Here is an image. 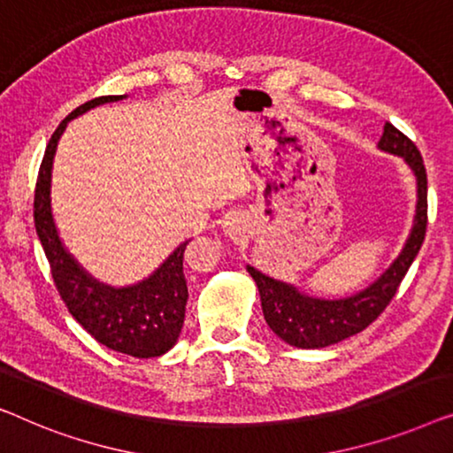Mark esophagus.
I'll list each match as a JSON object with an SVG mask.
<instances>
[{
    "mask_svg": "<svg viewBox=\"0 0 453 453\" xmlns=\"http://www.w3.org/2000/svg\"><path fill=\"white\" fill-rule=\"evenodd\" d=\"M224 227H226V234L227 235H232V238H235V235L242 232V221L238 218H232V219L226 221Z\"/></svg>",
    "mask_w": 453,
    "mask_h": 453,
    "instance_id": "1",
    "label": "esophagus"
}]
</instances>
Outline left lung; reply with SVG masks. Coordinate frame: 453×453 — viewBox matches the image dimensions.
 <instances>
[{
  "label": "left lung",
  "instance_id": "1",
  "mask_svg": "<svg viewBox=\"0 0 453 453\" xmlns=\"http://www.w3.org/2000/svg\"><path fill=\"white\" fill-rule=\"evenodd\" d=\"M378 150L403 157L417 178V209L409 238L394 263L365 289L339 299H324L299 291L296 285L277 281L248 265L257 283L265 320L279 339L297 349H322L367 328L396 293L406 271L423 246L426 229V172L417 145L396 127L386 123Z\"/></svg>",
  "mask_w": 453,
  "mask_h": 453
}]
</instances>
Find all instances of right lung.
Listing matches in <instances>:
<instances>
[{"label":"right lung","mask_w":453,"mask_h":453,"mask_svg":"<svg viewBox=\"0 0 453 453\" xmlns=\"http://www.w3.org/2000/svg\"><path fill=\"white\" fill-rule=\"evenodd\" d=\"M127 96H100L75 108L61 120L44 151L35 190V226L50 273L69 314L112 351L148 359L160 357L176 345L184 322L188 289L184 279V250L190 240L182 242L150 277L142 281L114 288L90 275L78 258L63 244L50 207V180L59 139L69 120L92 108Z\"/></svg>","instance_id":"obj_1"}]
</instances>
